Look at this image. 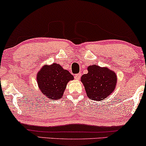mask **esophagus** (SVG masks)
Returning a JSON list of instances; mask_svg holds the SVG:
<instances>
[{
	"label": "esophagus",
	"mask_w": 146,
	"mask_h": 146,
	"mask_svg": "<svg viewBox=\"0 0 146 146\" xmlns=\"http://www.w3.org/2000/svg\"><path fill=\"white\" fill-rule=\"evenodd\" d=\"M81 76V73H77L75 75V79L77 80H79Z\"/></svg>",
	"instance_id": "34e87169"
}]
</instances>
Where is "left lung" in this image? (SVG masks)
Segmentation results:
<instances>
[{
    "label": "left lung",
    "mask_w": 146,
    "mask_h": 146,
    "mask_svg": "<svg viewBox=\"0 0 146 146\" xmlns=\"http://www.w3.org/2000/svg\"><path fill=\"white\" fill-rule=\"evenodd\" d=\"M88 73L81 78L87 95L94 101H100L114 91L117 77L113 71L107 67L98 65H90L87 68Z\"/></svg>",
    "instance_id": "obj_1"
}]
</instances>
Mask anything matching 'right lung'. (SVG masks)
<instances>
[{
  "label": "right lung",
  "mask_w": 146,
  "mask_h": 146,
  "mask_svg": "<svg viewBox=\"0 0 146 146\" xmlns=\"http://www.w3.org/2000/svg\"><path fill=\"white\" fill-rule=\"evenodd\" d=\"M73 79V76L68 71L55 63L45 65L36 77L41 92L51 100L62 97L67 83Z\"/></svg>",
  "instance_id": "right-lung-1"
}]
</instances>
